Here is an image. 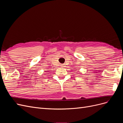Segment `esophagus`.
Segmentation results:
<instances>
[{
    "instance_id": "esophagus-1",
    "label": "esophagus",
    "mask_w": 123,
    "mask_h": 123,
    "mask_svg": "<svg viewBox=\"0 0 123 123\" xmlns=\"http://www.w3.org/2000/svg\"><path fill=\"white\" fill-rule=\"evenodd\" d=\"M65 67L64 65H62V67Z\"/></svg>"
}]
</instances>
